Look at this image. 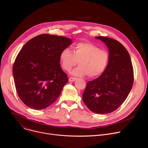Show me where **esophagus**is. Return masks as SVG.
<instances>
[{
  "instance_id": "esophagus-1",
  "label": "esophagus",
  "mask_w": 148,
  "mask_h": 148,
  "mask_svg": "<svg viewBox=\"0 0 148 148\" xmlns=\"http://www.w3.org/2000/svg\"><path fill=\"white\" fill-rule=\"evenodd\" d=\"M77 80L76 77H70L69 78V82H74Z\"/></svg>"
}]
</instances>
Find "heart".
I'll use <instances>...</instances> for the list:
<instances>
[{
    "mask_svg": "<svg viewBox=\"0 0 148 148\" xmlns=\"http://www.w3.org/2000/svg\"><path fill=\"white\" fill-rule=\"evenodd\" d=\"M110 59L108 51L87 42L75 43L73 47V52L69 48H64L60 55L61 65L65 71H70L78 61L80 65L71 74L77 76L88 75L91 78L99 77L105 72Z\"/></svg>",
    "mask_w": 148,
    "mask_h": 148,
    "instance_id": "heart-1",
    "label": "heart"
}]
</instances>
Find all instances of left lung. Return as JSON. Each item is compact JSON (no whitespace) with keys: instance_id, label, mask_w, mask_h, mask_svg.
<instances>
[{"instance_id":"1","label":"left lung","mask_w":148,"mask_h":148,"mask_svg":"<svg viewBox=\"0 0 148 148\" xmlns=\"http://www.w3.org/2000/svg\"><path fill=\"white\" fill-rule=\"evenodd\" d=\"M109 49L110 62L105 72L87 83L83 101L96 114L111 113L119 108L129 95L134 82L130 55L119 41L104 36L96 37Z\"/></svg>"}]
</instances>
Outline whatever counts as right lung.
I'll return each instance as SVG.
<instances>
[{
	"label": "right lung",
	"mask_w": 148,
	"mask_h": 148,
	"mask_svg": "<svg viewBox=\"0 0 148 148\" xmlns=\"http://www.w3.org/2000/svg\"><path fill=\"white\" fill-rule=\"evenodd\" d=\"M71 43L65 37L43 34L22 47L12 71L18 95L25 105L36 110L45 109L60 96L68 81L61 68L60 55Z\"/></svg>",
	"instance_id": "1"
}]
</instances>
